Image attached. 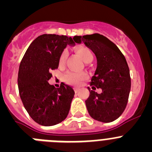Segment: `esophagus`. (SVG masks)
<instances>
[{
    "label": "esophagus",
    "mask_w": 152,
    "mask_h": 152,
    "mask_svg": "<svg viewBox=\"0 0 152 152\" xmlns=\"http://www.w3.org/2000/svg\"><path fill=\"white\" fill-rule=\"evenodd\" d=\"M78 91H79V88H75V93H77V92H78Z\"/></svg>",
    "instance_id": "34e87169"
}]
</instances>
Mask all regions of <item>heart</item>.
<instances>
[{
    "label": "heart",
    "instance_id": "heart-1",
    "mask_svg": "<svg viewBox=\"0 0 152 152\" xmlns=\"http://www.w3.org/2000/svg\"><path fill=\"white\" fill-rule=\"evenodd\" d=\"M76 52L79 55L81 58L85 62L89 61L90 59H93L92 51L86 46H78L76 48ZM68 56V51L67 49H64L61 52L59 57L58 63L59 65H63L66 61V58ZM88 78V74L85 72H77L73 71H68L64 74L63 76V80L66 83L70 84H79L81 81Z\"/></svg>",
    "mask_w": 152,
    "mask_h": 152
}]
</instances>
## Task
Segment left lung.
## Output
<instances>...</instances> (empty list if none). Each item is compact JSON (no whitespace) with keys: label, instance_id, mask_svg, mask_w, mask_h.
Instances as JSON below:
<instances>
[{"label":"left lung","instance_id":"1","mask_svg":"<svg viewBox=\"0 0 152 152\" xmlns=\"http://www.w3.org/2000/svg\"><path fill=\"white\" fill-rule=\"evenodd\" d=\"M74 39L77 43L84 42L96 58V68L90 83L93 89L101 88L102 93L97 94L88 88L90 96L85 103L90 116L103 123L116 120L126 109L131 89L126 58L113 42L99 33L75 36Z\"/></svg>","mask_w":152,"mask_h":152}]
</instances>
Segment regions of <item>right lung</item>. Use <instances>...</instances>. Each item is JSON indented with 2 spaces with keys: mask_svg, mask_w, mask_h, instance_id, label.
Segmentation results:
<instances>
[{
  "mask_svg": "<svg viewBox=\"0 0 152 152\" xmlns=\"http://www.w3.org/2000/svg\"><path fill=\"white\" fill-rule=\"evenodd\" d=\"M73 39L67 36L41 35L33 40L21 60L17 79L20 96L30 117L42 126L61 123L69 113L73 88L64 83L56 88L48 80L52 77L51 71L58 67L64 48L75 45Z\"/></svg>",
  "mask_w": 152,
  "mask_h": 152,
  "instance_id": "right-lung-1",
  "label": "right lung"
}]
</instances>
